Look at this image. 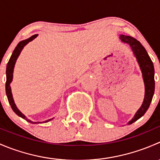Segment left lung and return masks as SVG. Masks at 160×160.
Wrapping results in <instances>:
<instances>
[{
  "mask_svg": "<svg viewBox=\"0 0 160 160\" xmlns=\"http://www.w3.org/2000/svg\"><path fill=\"white\" fill-rule=\"evenodd\" d=\"M119 38L122 42L129 45L140 67L145 85L144 100H143V102L140 108L136 111L132 120L128 122V125H131L133 122H136L141 117H142L149 108L155 90L154 67H153L152 62L146 49L143 47L142 45L138 40L128 36V35H120Z\"/></svg>",
  "mask_w": 160,
  "mask_h": 160,
  "instance_id": "left-lung-1",
  "label": "left lung"
}]
</instances>
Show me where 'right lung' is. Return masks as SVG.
<instances>
[{
	"mask_svg": "<svg viewBox=\"0 0 160 160\" xmlns=\"http://www.w3.org/2000/svg\"><path fill=\"white\" fill-rule=\"evenodd\" d=\"M37 36H38V35H32V37L27 38V39L22 40V41H21L20 42H19L18 44L17 45V46L15 47V49H14V51H13L12 55H11L10 59H9L8 62L7 68H6L5 90H6V94H7L8 100L9 104H10V105H11V108H12V110L14 111V112L17 115H18L19 117L25 119V120H26L27 122H30V123H32V124L46 123V122H49V121L52 120L54 118H52L48 119V120L44 121V122H33V121H32V120H30V119L27 118L26 116H25V114H22V113L21 112L20 110H19V109L17 108V106H16L15 103H14V98H13L12 93H11V88L10 84H11V82H12V80H13V72H14V66H15V62H16V61H17L19 55H20L21 52H22V50L23 49V48L25 47V46H26V45L28 44V42H29L32 41V40H33L34 38H36Z\"/></svg>",
	"mask_w": 160,
	"mask_h": 160,
	"instance_id": "obj_1",
	"label": "right lung"
}]
</instances>
